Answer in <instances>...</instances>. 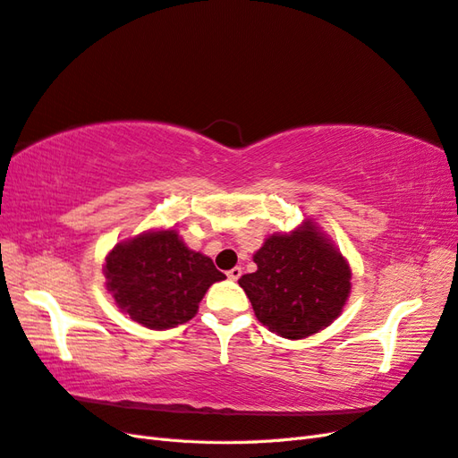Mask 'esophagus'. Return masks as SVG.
Instances as JSON below:
<instances>
[{
  "mask_svg": "<svg viewBox=\"0 0 458 458\" xmlns=\"http://www.w3.org/2000/svg\"><path fill=\"white\" fill-rule=\"evenodd\" d=\"M241 275H242V269L241 267H233V269H229L227 271V276L231 281H237V279H241Z\"/></svg>",
  "mask_w": 458,
  "mask_h": 458,
  "instance_id": "34e87169",
  "label": "esophagus"
}]
</instances>
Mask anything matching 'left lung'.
I'll list each match as a JSON object with an SVG mask.
<instances>
[{
    "label": "left lung",
    "instance_id": "obj_1",
    "mask_svg": "<svg viewBox=\"0 0 458 458\" xmlns=\"http://www.w3.org/2000/svg\"><path fill=\"white\" fill-rule=\"evenodd\" d=\"M258 269L239 284L258 321L290 340L308 338L342 313L352 269L311 219L293 233L271 234L254 254Z\"/></svg>",
    "mask_w": 458,
    "mask_h": 458
}]
</instances>
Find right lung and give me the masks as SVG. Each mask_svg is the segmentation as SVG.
Listing matches in <instances>:
<instances>
[{
	"label": "right lung",
	"instance_id": "obj_1",
	"mask_svg": "<svg viewBox=\"0 0 458 458\" xmlns=\"http://www.w3.org/2000/svg\"><path fill=\"white\" fill-rule=\"evenodd\" d=\"M103 273L116 306L155 330L191 321L206 290L225 279L210 258L189 250L174 229L147 231L118 242Z\"/></svg>",
	"mask_w": 458,
	"mask_h": 458
}]
</instances>
